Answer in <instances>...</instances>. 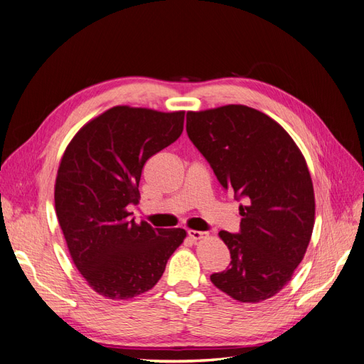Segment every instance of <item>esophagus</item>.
I'll use <instances>...</instances> for the list:
<instances>
[{
  "label": "esophagus",
  "instance_id": "34e87169",
  "mask_svg": "<svg viewBox=\"0 0 364 364\" xmlns=\"http://www.w3.org/2000/svg\"><path fill=\"white\" fill-rule=\"evenodd\" d=\"M188 237H190L191 240H200V238L208 237V234H206V232H202V230H194V229H191V230H188Z\"/></svg>",
  "mask_w": 364,
  "mask_h": 364
}]
</instances>
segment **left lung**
I'll list each match as a JSON object with an SVG mask.
<instances>
[{"mask_svg": "<svg viewBox=\"0 0 364 364\" xmlns=\"http://www.w3.org/2000/svg\"><path fill=\"white\" fill-rule=\"evenodd\" d=\"M186 134L241 202L238 232L218 234L230 262L211 282L240 302L269 299L291 279L313 234L314 191L302 153L277 121L241 105L188 112Z\"/></svg>", "mask_w": 364, "mask_h": 364, "instance_id": "left-lung-1", "label": "left lung"}]
</instances>
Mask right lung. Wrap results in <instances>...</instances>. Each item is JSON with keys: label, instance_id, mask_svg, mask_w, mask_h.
I'll return each instance as SVG.
<instances>
[{"label": "right lung", "instance_id": "right-lung-1", "mask_svg": "<svg viewBox=\"0 0 364 364\" xmlns=\"http://www.w3.org/2000/svg\"><path fill=\"white\" fill-rule=\"evenodd\" d=\"M185 112L115 106L83 126L63 153L54 205L71 258L107 299L150 290L186 235L132 218L149 158L178 139Z\"/></svg>", "mask_w": 364, "mask_h": 364}]
</instances>
